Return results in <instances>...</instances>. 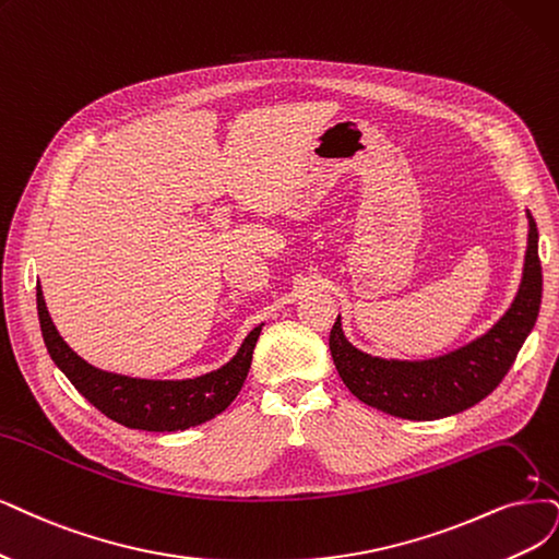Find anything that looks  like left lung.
<instances>
[{"label": "left lung", "instance_id": "left-lung-1", "mask_svg": "<svg viewBox=\"0 0 559 559\" xmlns=\"http://www.w3.org/2000/svg\"><path fill=\"white\" fill-rule=\"evenodd\" d=\"M530 233L523 278L509 311L488 332L453 353L403 361L366 355L343 334L336 318L329 349L345 386L353 394L386 415L415 421L442 419L477 405L509 373L515 355L530 336L542 306V260L539 233L527 212Z\"/></svg>", "mask_w": 559, "mask_h": 559}]
</instances>
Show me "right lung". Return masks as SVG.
I'll return each instance as SVG.
<instances>
[{
    "label": "right lung",
    "mask_w": 559,
    "mask_h": 559,
    "mask_svg": "<svg viewBox=\"0 0 559 559\" xmlns=\"http://www.w3.org/2000/svg\"><path fill=\"white\" fill-rule=\"evenodd\" d=\"M36 306L48 353L80 394L112 421L154 432L186 430L221 415L241 391L262 332V324H258L243 338L237 355L212 373L191 380H142L108 373L78 357L52 324L40 285L36 287Z\"/></svg>",
    "instance_id": "add662e5"
}]
</instances>
